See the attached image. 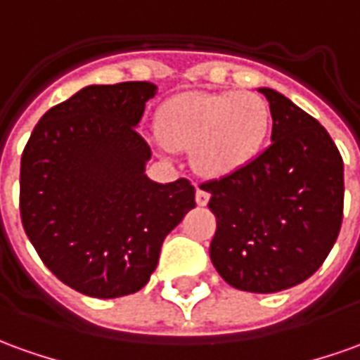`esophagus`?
Instances as JSON below:
<instances>
[{
  "instance_id": "obj_1",
  "label": "esophagus",
  "mask_w": 360,
  "mask_h": 360,
  "mask_svg": "<svg viewBox=\"0 0 360 360\" xmlns=\"http://www.w3.org/2000/svg\"><path fill=\"white\" fill-rule=\"evenodd\" d=\"M209 199H211V195H209L207 191L197 189V195H195V200H197V205H199V207H205V205L209 202Z\"/></svg>"
}]
</instances>
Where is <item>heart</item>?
Returning a JSON list of instances; mask_svg holds the SVG:
<instances>
[{
    "label": "heart",
    "instance_id": "obj_1",
    "mask_svg": "<svg viewBox=\"0 0 360 360\" xmlns=\"http://www.w3.org/2000/svg\"><path fill=\"white\" fill-rule=\"evenodd\" d=\"M272 129V108L254 92H187L155 114V131L171 151H191L195 171L221 179L248 167Z\"/></svg>",
    "mask_w": 360,
    "mask_h": 360
}]
</instances>
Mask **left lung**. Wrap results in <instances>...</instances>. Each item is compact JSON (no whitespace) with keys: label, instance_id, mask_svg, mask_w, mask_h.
Here are the masks:
<instances>
[{"label":"left lung","instance_id":"obj_1","mask_svg":"<svg viewBox=\"0 0 360 360\" xmlns=\"http://www.w3.org/2000/svg\"><path fill=\"white\" fill-rule=\"evenodd\" d=\"M272 146L248 167L207 181L217 217L211 260L242 292L305 282L325 262L343 222V158L327 129L272 88Z\"/></svg>","mask_w":360,"mask_h":360}]
</instances>
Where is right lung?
<instances>
[{"label":"right lung","instance_id":"obj_1","mask_svg":"<svg viewBox=\"0 0 360 360\" xmlns=\"http://www.w3.org/2000/svg\"><path fill=\"white\" fill-rule=\"evenodd\" d=\"M151 82L92 84L46 112L21 155L19 211L39 258L77 292L110 300L149 282L161 244L195 207L187 179L155 183L136 131Z\"/></svg>","mask_w":360,"mask_h":360}]
</instances>
